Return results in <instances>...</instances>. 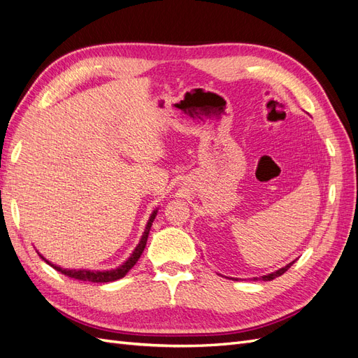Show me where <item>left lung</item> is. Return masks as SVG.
Returning <instances> with one entry per match:
<instances>
[{
    "label": "left lung",
    "instance_id": "left-lung-1",
    "mask_svg": "<svg viewBox=\"0 0 358 358\" xmlns=\"http://www.w3.org/2000/svg\"><path fill=\"white\" fill-rule=\"evenodd\" d=\"M295 261H292V262H289L288 265H285V267H282V268H279L278 271H274V273H270V274H267V275H262V280H273V279H275V278H279V275H282L285 271H287L291 265L294 264ZM255 280H258V278H255Z\"/></svg>",
    "mask_w": 358,
    "mask_h": 358
}]
</instances>
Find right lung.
Instances as JSON below:
<instances>
[{
  "instance_id": "obj_1",
  "label": "right lung",
  "mask_w": 358,
  "mask_h": 358,
  "mask_svg": "<svg viewBox=\"0 0 358 358\" xmlns=\"http://www.w3.org/2000/svg\"><path fill=\"white\" fill-rule=\"evenodd\" d=\"M156 214H157V210L152 211V214L150 216L148 222H147V227H145V231L144 234H142L141 237V241L138 246L135 248L134 253L130 255V258L122 262V265H120L118 268L115 270H108V271H94V270H69V268H61L58 267V265L49 262L48 259H45L42 255V257L45 259L46 264H49L50 267H54L57 271L63 273L64 275H69V278L71 279H78V280H84V282H94V283H106V282H114V280H118L121 278H124V275L129 273V270L134 267V265L138 262V259L141 258L142 252H144L145 249V244H147V240H148V234H150V229H151V224H152V220L156 219Z\"/></svg>"
}]
</instances>
